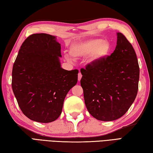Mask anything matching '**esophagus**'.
Wrapping results in <instances>:
<instances>
[{
	"label": "esophagus",
	"instance_id": "34e87169",
	"mask_svg": "<svg viewBox=\"0 0 153 153\" xmlns=\"http://www.w3.org/2000/svg\"><path fill=\"white\" fill-rule=\"evenodd\" d=\"M81 78H82V74H81L80 73H79V74H78V80H79V81L80 80Z\"/></svg>",
	"mask_w": 153,
	"mask_h": 153
}]
</instances>
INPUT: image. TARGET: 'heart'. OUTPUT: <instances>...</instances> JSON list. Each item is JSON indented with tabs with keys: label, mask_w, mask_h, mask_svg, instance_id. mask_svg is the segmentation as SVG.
Segmentation results:
<instances>
[{
	"label": "heart",
	"mask_w": 153,
	"mask_h": 153,
	"mask_svg": "<svg viewBox=\"0 0 153 153\" xmlns=\"http://www.w3.org/2000/svg\"><path fill=\"white\" fill-rule=\"evenodd\" d=\"M110 51V45L102 38H94L73 45L70 53L74 57L90 55V61L98 62L104 59Z\"/></svg>",
	"instance_id": "heart-1"
}]
</instances>
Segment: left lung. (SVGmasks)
<instances>
[{
	"mask_svg": "<svg viewBox=\"0 0 153 153\" xmlns=\"http://www.w3.org/2000/svg\"><path fill=\"white\" fill-rule=\"evenodd\" d=\"M117 35L116 48L110 56L80 69L86 107L100 121L122 117L138 92L139 67L135 51L123 33Z\"/></svg>",
	"mask_w": 153,
	"mask_h": 153,
	"instance_id": "left-lung-1",
	"label": "left lung"
}]
</instances>
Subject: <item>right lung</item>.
<instances>
[{"instance_id":"add662e5","label":"right lung","mask_w":153,"mask_h":153,"mask_svg":"<svg viewBox=\"0 0 153 153\" xmlns=\"http://www.w3.org/2000/svg\"><path fill=\"white\" fill-rule=\"evenodd\" d=\"M61 45L55 37L33 33L22 44L12 68V88L29 119L49 123L60 116L65 96L76 85L79 70L61 67Z\"/></svg>"}]
</instances>
